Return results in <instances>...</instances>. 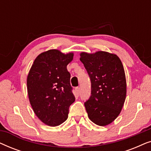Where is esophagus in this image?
Segmentation results:
<instances>
[{
	"instance_id": "34e87169",
	"label": "esophagus",
	"mask_w": 151,
	"mask_h": 151,
	"mask_svg": "<svg viewBox=\"0 0 151 151\" xmlns=\"http://www.w3.org/2000/svg\"><path fill=\"white\" fill-rule=\"evenodd\" d=\"M75 91H76V94H77L78 96H79L80 93V87H76V88H75Z\"/></svg>"
}]
</instances>
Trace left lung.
Here are the masks:
<instances>
[{"label":"left lung","mask_w":151,"mask_h":151,"mask_svg":"<svg viewBox=\"0 0 151 151\" xmlns=\"http://www.w3.org/2000/svg\"><path fill=\"white\" fill-rule=\"evenodd\" d=\"M80 60L91 83V96L84 102L88 118L101 127L108 125L120 113L127 96L122 63L117 55L102 51L82 52Z\"/></svg>","instance_id":"obj_1"}]
</instances>
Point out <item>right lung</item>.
I'll return each mask as SVG.
<instances>
[{
	"mask_svg": "<svg viewBox=\"0 0 151 151\" xmlns=\"http://www.w3.org/2000/svg\"><path fill=\"white\" fill-rule=\"evenodd\" d=\"M73 53L58 49L40 53L35 59L27 80L28 96L36 116L45 124L56 127L67 120L75 101L67 66Z\"/></svg>",
	"mask_w": 151,
	"mask_h": 151,
	"instance_id": "add662e5",
	"label": "right lung"
}]
</instances>
